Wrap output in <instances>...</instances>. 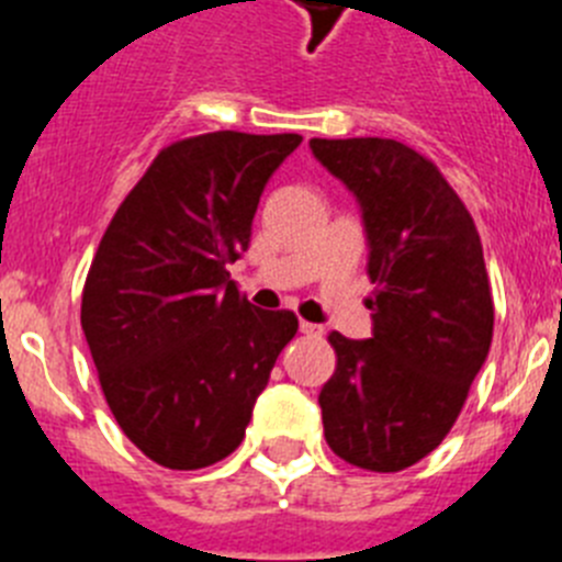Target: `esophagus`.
<instances>
[{"label": "esophagus", "mask_w": 562, "mask_h": 562, "mask_svg": "<svg viewBox=\"0 0 562 562\" xmlns=\"http://www.w3.org/2000/svg\"><path fill=\"white\" fill-rule=\"evenodd\" d=\"M300 330H302V334H305V336H322V325H314V322H305V319H302V322H300Z\"/></svg>", "instance_id": "34e87169"}]
</instances>
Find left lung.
<instances>
[{
    "label": "left lung",
    "instance_id": "1",
    "mask_svg": "<svg viewBox=\"0 0 562 562\" xmlns=\"http://www.w3.org/2000/svg\"><path fill=\"white\" fill-rule=\"evenodd\" d=\"M311 153L362 209L375 285L373 336H328L325 441L362 470H407L450 432L490 353L481 237L438 166L398 140L311 138Z\"/></svg>",
    "mask_w": 562,
    "mask_h": 562
}]
</instances>
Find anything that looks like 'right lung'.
<instances>
[{
  "label": "right lung",
  "instance_id": "add662e5",
  "mask_svg": "<svg viewBox=\"0 0 562 562\" xmlns=\"http://www.w3.org/2000/svg\"><path fill=\"white\" fill-rule=\"evenodd\" d=\"M302 135L206 133L160 149L92 257L81 328L112 416L160 467L203 470L240 447L294 311H260L226 271L277 166Z\"/></svg>",
  "mask_w": 562,
  "mask_h": 562
}]
</instances>
